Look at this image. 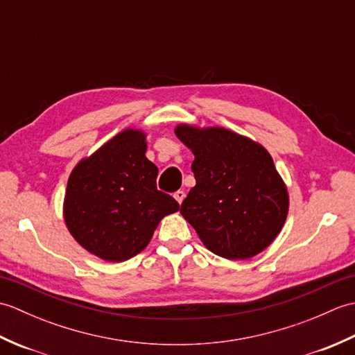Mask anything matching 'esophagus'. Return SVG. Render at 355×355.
Masks as SVG:
<instances>
[{
	"label": "esophagus",
	"instance_id": "34e87169",
	"mask_svg": "<svg viewBox=\"0 0 355 355\" xmlns=\"http://www.w3.org/2000/svg\"><path fill=\"white\" fill-rule=\"evenodd\" d=\"M173 197H175V200L178 201V205H182L184 197H186V193H184V191H177L175 193H173Z\"/></svg>",
	"mask_w": 355,
	"mask_h": 355
}]
</instances>
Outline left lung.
<instances>
[{
	"label": "left lung",
	"mask_w": 355,
	"mask_h": 355,
	"mask_svg": "<svg viewBox=\"0 0 355 355\" xmlns=\"http://www.w3.org/2000/svg\"><path fill=\"white\" fill-rule=\"evenodd\" d=\"M175 135L192 150L197 180L180 214L210 252L248 259L267 248L288 215V191L259 143L220 126L182 123Z\"/></svg>",
	"instance_id": "left-lung-1"
}]
</instances>
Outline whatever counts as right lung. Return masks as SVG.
<instances>
[{"instance_id":"add662e5","label":"right lung","mask_w":355,"mask_h":355,"mask_svg":"<svg viewBox=\"0 0 355 355\" xmlns=\"http://www.w3.org/2000/svg\"><path fill=\"white\" fill-rule=\"evenodd\" d=\"M146 134L119 132L76 164L64 198V220L87 252L108 262L139 254L178 202L157 189V166L146 158Z\"/></svg>"}]
</instances>
